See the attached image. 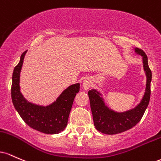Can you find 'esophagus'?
<instances>
[{"label": "esophagus", "instance_id": "esophagus-1", "mask_svg": "<svg viewBox=\"0 0 161 161\" xmlns=\"http://www.w3.org/2000/svg\"><path fill=\"white\" fill-rule=\"evenodd\" d=\"M91 85H92V80H91V79L87 78V77H86V78L83 80L82 86H83V88H84V89L85 90L89 89L90 86H91Z\"/></svg>", "mask_w": 161, "mask_h": 161}]
</instances>
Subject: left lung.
Segmentation results:
<instances>
[{
  "instance_id": "obj_1",
  "label": "left lung",
  "mask_w": 161,
  "mask_h": 161,
  "mask_svg": "<svg viewBox=\"0 0 161 161\" xmlns=\"http://www.w3.org/2000/svg\"><path fill=\"white\" fill-rule=\"evenodd\" d=\"M134 52L142 56L144 74L146 76V87L142 98L134 108L118 112L108 106L103 95L97 89L88 91L90 108L93 114L95 128L106 135H115L127 131L140 122L148 106L151 97V82L152 74L148 66V61L145 53L142 49L135 48Z\"/></svg>"
}]
</instances>
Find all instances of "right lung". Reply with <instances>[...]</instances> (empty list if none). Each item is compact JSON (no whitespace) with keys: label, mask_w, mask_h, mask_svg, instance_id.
Here are the masks:
<instances>
[{"label":"right lung","mask_w":161,"mask_h":161,"mask_svg":"<svg viewBox=\"0 0 161 161\" xmlns=\"http://www.w3.org/2000/svg\"><path fill=\"white\" fill-rule=\"evenodd\" d=\"M27 51L21 55L14 68L12 77L11 98L14 108L21 118L32 129L45 134H58L66 128L68 117L80 84H72L61 92L52 103L42 106L27 100L20 92V71Z\"/></svg>","instance_id":"obj_1"}]
</instances>
